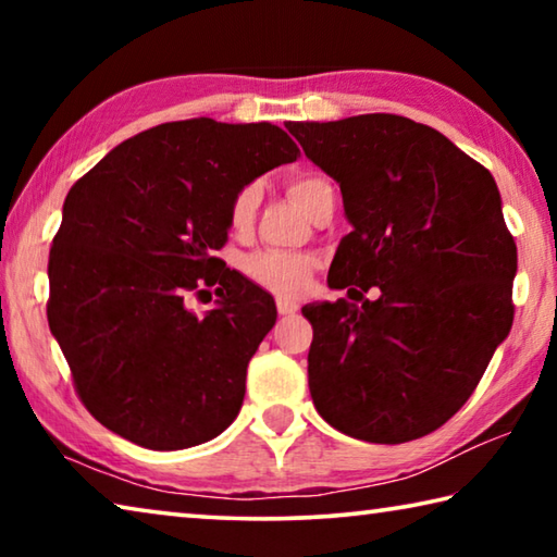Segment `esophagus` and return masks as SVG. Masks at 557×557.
<instances>
[{"mask_svg": "<svg viewBox=\"0 0 557 557\" xmlns=\"http://www.w3.org/2000/svg\"><path fill=\"white\" fill-rule=\"evenodd\" d=\"M297 309H299L297 301H292V299H277V312H280L282 317H287V314H295Z\"/></svg>", "mask_w": 557, "mask_h": 557, "instance_id": "1", "label": "esophagus"}]
</instances>
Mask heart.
<instances>
[{
  "instance_id": "obj_1",
  "label": "heart",
  "mask_w": 557,
  "mask_h": 557,
  "mask_svg": "<svg viewBox=\"0 0 557 557\" xmlns=\"http://www.w3.org/2000/svg\"><path fill=\"white\" fill-rule=\"evenodd\" d=\"M287 194L295 199L309 215H314L324 199L334 196V184L324 174L317 172H299L287 178ZM260 206V188L256 184L243 186L233 196L228 209V223L235 233L250 231L252 221L258 215ZM314 260L305 252H287V250H258L250 252L243 260V272L262 289L275 292L282 297H297L307 289V282L312 277Z\"/></svg>"
}]
</instances>
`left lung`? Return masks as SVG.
Here are the masks:
<instances>
[{
    "mask_svg": "<svg viewBox=\"0 0 557 557\" xmlns=\"http://www.w3.org/2000/svg\"><path fill=\"white\" fill-rule=\"evenodd\" d=\"M287 129L342 186L354 225L329 270L348 299L301 307L314 408L375 445L425 437L469 400L513 324L516 243L494 176L391 112ZM373 286L375 302L362 297Z\"/></svg>",
    "mask_w": 557,
    "mask_h": 557,
    "instance_id": "8db88e82",
    "label": "left lung"
}]
</instances>
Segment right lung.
I'll list each match as a JSON object with an SVG mask.
<instances>
[{
  "label": "right lung",
  "instance_id": "obj_1",
  "mask_svg": "<svg viewBox=\"0 0 557 557\" xmlns=\"http://www.w3.org/2000/svg\"><path fill=\"white\" fill-rule=\"evenodd\" d=\"M299 157L270 122H164L71 186L49 256V326L88 412L147 449H186L231 425L275 301L215 250L233 196ZM213 286L220 307H185Z\"/></svg>",
  "mask_w": 557,
  "mask_h": 557
}]
</instances>
